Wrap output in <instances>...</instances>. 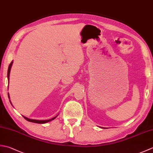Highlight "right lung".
I'll return each instance as SVG.
<instances>
[{
  "label": "right lung",
  "mask_w": 153,
  "mask_h": 153,
  "mask_svg": "<svg viewBox=\"0 0 153 153\" xmlns=\"http://www.w3.org/2000/svg\"><path fill=\"white\" fill-rule=\"evenodd\" d=\"M12 64H13V61H12V62H11V63L10 64L9 66H8V69L7 77H8V84H9V79H10V70H11V68H12ZM8 98H9V99H10L9 94H8ZM10 103H11L10 100ZM11 104H12V103H11ZM58 116V114L56 116L54 117V118H51V119H50V120H33V119H30V118H27V117L24 116H24V118L25 120H27V121H29V122H33V123H47V122H51V121H52V120H54L55 118H56V117H57Z\"/></svg>",
  "instance_id": "right-lung-1"
}]
</instances>
